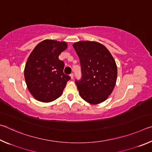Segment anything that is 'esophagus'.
Returning a JSON list of instances; mask_svg holds the SVG:
<instances>
[{"label":"esophagus","mask_w":152,"mask_h":152,"mask_svg":"<svg viewBox=\"0 0 152 152\" xmlns=\"http://www.w3.org/2000/svg\"><path fill=\"white\" fill-rule=\"evenodd\" d=\"M70 78H71L72 80L74 79V74H70Z\"/></svg>","instance_id":"obj_1"}]
</instances>
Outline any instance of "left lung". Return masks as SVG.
Listing matches in <instances>:
<instances>
[{
  "instance_id": "left-lung-1",
  "label": "left lung",
  "mask_w": 152,
  "mask_h": 152,
  "mask_svg": "<svg viewBox=\"0 0 152 152\" xmlns=\"http://www.w3.org/2000/svg\"><path fill=\"white\" fill-rule=\"evenodd\" d=\"M78 56L82 78L75 82L80 96L92 104L104 101L111 94L117 78L114 58L101 43L80 41L73 44Z\"/></svg>"
}]
</instances>
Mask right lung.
I'll use <instances>...</instances> for the list:
<instances>
[{"mask_svg":"<svg viewBox=\"0 0 152 152\" xmlns=\"http://www.w3.org/2000/svg\"><path fill=\"white\" fill-rule=\"evenodd\" d=\"M68 48L66 42L45 39L35 46L25 64L27 88L37 101H55L62 94L70 76L64 74V63L58 56Z\"/></svg>","mask_w":152,"mask_h":152,"instance_id":"right-lung-1","label":"right lung"}]
</instances>
